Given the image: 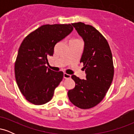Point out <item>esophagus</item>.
<instances>
[{"mask_svg": "<svg viewBox=\"0 0 134 134\" xmlns=\"http://www.w3.org/2000/svg\"><path fill=\"white\" fill-rule=\"evenodd\" d=\"M70 77H71V76H70V74H66V73L64 74V79H69V78H70Z\"/></svg>", "mask_w": 134, "mask_h": 134, "instance_id": "esophagus-1", "label": "esophagus"}]
</instances>
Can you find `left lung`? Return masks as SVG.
Segmentation results:
<instances>
[{
    "instance_id": "8db88e82",
    "label": "left lung",
    "mask_w": 134,
    "mask_h": 134,
    "mask_svg": "<svg viewBox=\"0 0 134 134\" xmlns=\"http://www.w3.org/2000/svg\"><path fill=\"white\" fill-rule=\"evenodd\" d=\"M72 25L84 42L80 62L83 63L86 79L72 75L76 86L67 94L72 104L89 109L102 101L111 86L114 75L112 53L106 38L96 28L81 22Z\"/></svg>"
}]
</instances>
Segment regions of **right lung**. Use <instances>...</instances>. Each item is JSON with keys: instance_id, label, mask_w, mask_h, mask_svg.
I'll list each match as a JSON object with an SVG mask.
<instances>
[{"instance_id": "add662e5", "label": "right lung", "mask_w": 134, "mask_h": 134, "mask_svg": "<svg viewBox=\"0 0 134 134\" xmlns=\"http://www.w3.org/2000/svg\"><path fill=\"white\" fill-rule=\"evenodd\" d=\"M73 30L71 24H45L29 34L21 43L14 71L20 91L29 102L36 105L52 99L55 89L63 79L62 71L48 69V58L55 45Z\"/></svg>"}]
</instances>
